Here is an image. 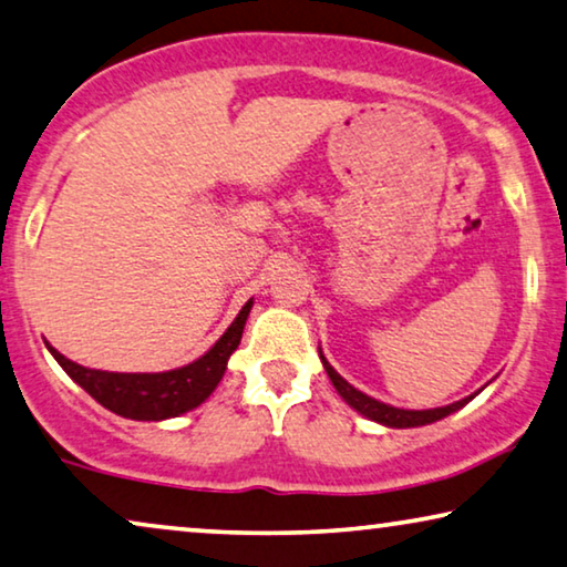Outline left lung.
Listing matches in <instances>:
<instances>
[{
	"label": "left lung",
	"mask_w": 567,
	"mask_h": 567,
	"mask_svg": "<svg viewBox=\"0 0 567 567\" xmlns=\"http://www.w3.org/2000/svg\"><path fill=\"white\" fill-rule=\"evenodd\" d=\"M323 359V357H320ZM323 367H326V371H328V377H331V382H333V386L338 390V394L343 396L346 402L351 404L353 410L357 412H361V415L364 417H369V420H374V422H382V425H386V427H417V425H427V422H435V420H443V417H447L451 415V412H455V410H461L463 404H466L471 396H466V400H461V402H453V404H447V408H435V410H400V408H390V404H384V402H379V400H374V396H369V394H364V392H359V390H353V386L346 382V379L338 374V371L328 364V361L323 359Z\"/></svg>",
	"instance_id": "1"
}]
</instances>
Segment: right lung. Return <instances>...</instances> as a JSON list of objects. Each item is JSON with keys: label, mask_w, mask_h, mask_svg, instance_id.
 Instances as JSON below:
<instances>
[{"label": "right lung", "mask_w": 567, "mask_h": 567, "mask_svg": "<svg viewBox=\"0 0 567 567\" xmlns=\"http://www.w3.org/2000/svg\"><path fill=\"white\" fill-rule=\"evenodd\" d=\"M249 310L251 300L239 310V316L214 343V349L203 353L198 361L183 369L163 371V374H116V371L86 369L65 359L53 346H48V349L65 374L106 410L130 420H167L198 408L216 390L226 371V361L241 341Z\"/></svg>", "instance_id": "right-lung-1"}]
</instances>
